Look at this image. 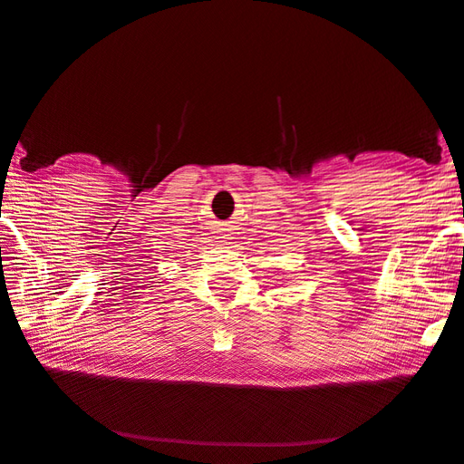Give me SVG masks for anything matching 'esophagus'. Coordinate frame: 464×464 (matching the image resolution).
Returning <instances> with one entry per match:
<instances>
[{
	"label": "esophagus",
	"instance_id": "1",
	"mask_svg": "<svg viewBox=\"0 0 464 464\" xmlns=\"http://www.w3.org/2000/svg\"><path fill=\"white\" fill-rule=\"evenodd\" d=\"M220 234H222L220 237H224V240H228V237H230V230H228V228H222Z\"/></svg>",
	"mask_w": 464,
	"mask_h": 464
}]
</instances>
